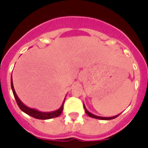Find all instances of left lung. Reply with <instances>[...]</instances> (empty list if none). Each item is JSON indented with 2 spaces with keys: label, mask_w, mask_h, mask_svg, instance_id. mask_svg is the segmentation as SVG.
Returning <instances> with one entry per match:
<instances>
[{
  "label": "left lung",
  "mask_w": 148,
  "mask_h": 148,
  "mask_svg": "<svg viewBox=\"0 0 148 148\" xmlns=\"http://www.w3.org/2000/svg\"><path fill=\"white\" fill-rule=\"evenodd\" d=\"M84 110H85V112L86 113H87V115H88L90 117H92V118H94V119H101V120H110V119H113L116 118V117H118L119 116L121 113H119V114L116 115V116H110V117H102V116H96V115H94L92 114V113H90V112H89L88 110H87V109L86 108L85 105H84Z\"/></svg>",
  "instance_id": "obj_1"
}]
</instances>
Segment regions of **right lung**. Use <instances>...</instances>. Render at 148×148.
I'll return each mask as SVG.
<instances>
[{
	"instance_id": "obj_1",
	"label": "right lung",
	"mask_w": 148,
	"mask_h": 148,
	"mask_svg": "<svg viewBox=\"0 0 148 148\" xmlns=\"http://www.w3.org/2000/svg\"><path fill=\"white\" fill-rule=\"evenodd\" d=\"M11 87L12 90L13 95H14V97H15V100H16V102L18 104V107L23 111V113H27L29 116H32L33 118L37 119H42V120H46V119H50L56 118V117H58L61 114L63 111V108H64V104L65 99H66V96L64 98V100L63 101L62 104L60 107L59 109L56 110L54 111H51V112H41V111H39L36 109H34V108H31L27 107V105L23 104L21 101L20 100V99L18 98V96L17 95L16 92H15V90L14 89V86H13V82H12V76H11Z\"/></svg>"
}]
</instances>
